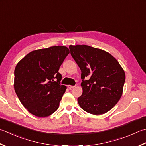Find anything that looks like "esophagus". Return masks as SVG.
<instances>
[{"label":"esophagus","instance_id":"1","mask_svg":"<svg viewBox=\"0 0 146 146\" xmlns=\"http://www.w3.org/2000/svg\"><path fill=\"white\" fill-rule=\"evenodd\" d=\"M75 86H73V85H68V87L70 88V89H72V88H73L74 87H75Z\"/></svg>","mask_w":146,"mask_h":146}]
</instances>
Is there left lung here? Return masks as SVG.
Returning a JSON list of instances; mask_svg holds the SVG:
<instances>
[{"label": "left lung", "instance_id": "1", "mask_svg": "<svg viewBox=\"0 0 146 146\" xmlns=\"http://www.w3.org/2000/svg\"><path fill=\"white\" fill-rule=\"evenodd\" d=\"M71 55L82 71L83 93L78 98L82 110L102 115L115 106L122 95L125 74L110 53L88 45H70Z\"/></svg>", "mask_w": 146, "mask_h": 146}]
</instances>
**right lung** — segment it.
Returning a JSON list of instances; mask_svg holds the SVG:
<instances>
[{
	"label": "right lung",
	"instance_id": "add662e5",
	"mask_svg": "<svg viewBox=\"0 0 146 146\" xmlns=\"http://www.w3.org/2000/svg\"><path fill=\"white\" fill-rule=\"evenodd\" d=\"M70 50L54 46L33 50L25 56L14 70V90L19 101L30 113L46 117L58 109L66 87L61 85L59 73Z\"/></svg>",
	"mask_w": 146,
	"mask_h": 146
}]
</instances>
